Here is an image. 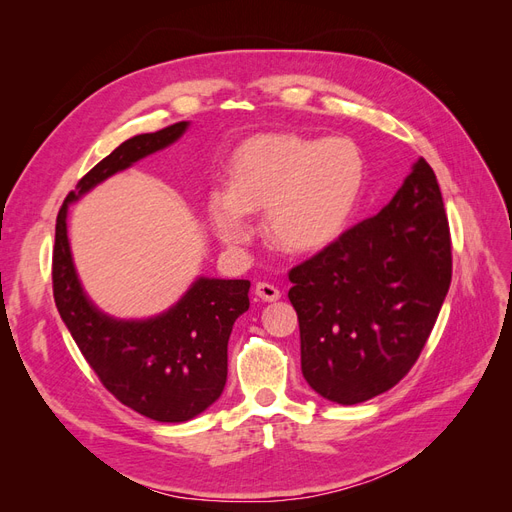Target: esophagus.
Listing matches in <instances>:
<instances>
[{
	"label": "esophagus",
	"mask_w": 512,
	"mask_h": 512,
	"mask_svg": "<svg viewBox=\"0 0 512 512\" xmlns=\"http://www.w3.org/2000/svg\"><path fill=\"white\" fill-rule=\"evenodd\" d=\"M256 294L262 299V301H277L282 297V292L277 286L273 284H267V282H258L256 284Z\"/></svg>",
	"instance_id": "esophagus-1"
}]
</instances>
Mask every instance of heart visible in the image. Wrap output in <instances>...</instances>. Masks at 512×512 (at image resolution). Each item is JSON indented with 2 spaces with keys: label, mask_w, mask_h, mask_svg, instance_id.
Here are the masks:
<instances>
[{
  "label": "heart",
  "mask_w": 512,
  "mask_h": 512,
  "mask_svg": "<svg viewBox=\"0 0 512 512\" xmlns=\"http://www.w3.org/2000/svg\"><path fill=\"white\" fill-rule=\"evenodd\" d=\"M365 162L348 138L267 134L243 143L228 181L207 200V218L226 245L252 237L250 213L265 209V232L288 254H312L346 230L359 205Z\"/></svg>",
  "instance_id": "1"
}]
</instances>
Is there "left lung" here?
Segmentation results:
<instances>
[{"instance_id": "1", "label": "left lung", "mask_w": 512, "mask_h": 512, "mask_svg": "<svg viewBox=\"0 0 512 512\" xmlns=\"http://www.w3.org/2000/svg\"><path fill=\"white\" fill-rule=\"evenodd\" d=\"M451 273L440 185L418 158L380 213L288 273L307 384L342 406L393 389L425 348Z\"/></svg>"}]
</instances>
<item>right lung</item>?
<instances>
[{
	"instance_id": "right-lung-1",
	"label": "right lung",
	"mask_w": 512,
	"mask_h": 512,
	"mask_svg": "<svg viewBox=\"0 0 512 512\" xmlns=\"http://www.w3.org/2000/svg\"><path fill=\"white\" fill-rule=\"evenodd\" d=\"M190 123L138 134L121 143L76 183L57 215L53 297L76 346L100 382L123 406L160 423H183L205 412L224 391L228 337L250 307V282L198 277L166 312L145 320L104 314L85 294L68 241V207L119 170L185 134Z\"/></svg>"
}]
</instances>
